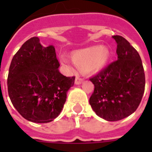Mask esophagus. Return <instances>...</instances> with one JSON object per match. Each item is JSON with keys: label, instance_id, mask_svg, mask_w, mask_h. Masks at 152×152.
<instances>
[{"label": "esophagus", "instance_id": "obj_1", "mask_svg": "<svg viewBox=\"0 0 152 152\" xmlns=\"http://www.w3.org/2000/svg\"><path fill=\"white\" fill-rule=\"evenodd\" d=\"M83 81V78H81L80 76H77L76 77V80H75V83H76V84H80V83H82Z\"/></svg>", "mask_w": 152, "mask_h": 152}]
</instances>
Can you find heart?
<instances>
[{"instance_id":"obj_1","label":"heart","mask_w":152,"mask_h":152,"mask_svg":"<svg viewBox=\"0 0 152 152\" xmlns=\"http://www.w3.org/2000/svg\"><path fill=\"white\" fill-rule=\"evenodd\" d=\"M110 57V51L106 47L99 46H91L88 48L75 51L72 55L73 63L80 69L98 70L106 64ZM61 61H66L61 58Z\"/></svg>"}]
</instances>
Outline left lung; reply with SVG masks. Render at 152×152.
Listing matches in <instances>:
<instances>
[{
  "label": "left lung",
  "instance_id": "1",
  "mask_svg": "<svg viewBox=\"0 0 152 152\" xmlns=\"http://www.w3.org/2000/svg\"><path fill=\"white\" fill-rule=\"evenodd\" d=\"M113 38L118 43V60L90 78L95 85L91 106L99 117L109 121L134 113L145 88L144 67L137 50L122 36Z\"/></svg>",
  "mask_w": 152,
  "mask_h": 152
}]
</instances>
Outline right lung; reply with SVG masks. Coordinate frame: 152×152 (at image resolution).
Segmentation results:
<instances>
[{"label": "right lung", "instance_id": "add662e5", "mask_svg": "<svg viewBox=\"0 0 152 152\" xmlns=\"http://www.w3.org/2000/svg\"><path fill=\"white\" fill-rule=\"evenodd\" d=\"M59 66L54 47L42 46L38 37L25 42L14 55L8 71V92L23 118L47 123L61 112L75 76L62 75Z\"/></svg>", "mask_w": 152, "mask_h": 152}]
</instances>
